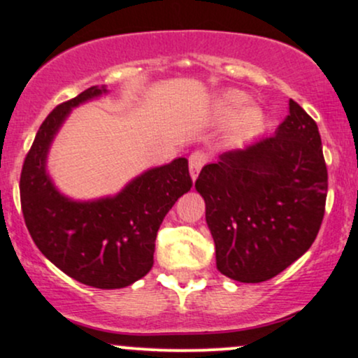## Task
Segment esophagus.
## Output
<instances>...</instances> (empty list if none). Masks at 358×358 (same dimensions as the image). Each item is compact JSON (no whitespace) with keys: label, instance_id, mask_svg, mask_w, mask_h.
I'll return each mask as SVG.
<instances>
[{"label":"esophagus","instance_id":"esophagus-1","mask_svg":"<svg viewBox=\"0 0 358 358\" xmlns=\"http://www.w3.org/2000/svg\"><path fill=\"white\" fill-rule=\"evenodd\" d=\"M205 162H207V156H205L202 151H195V153L190 155V158H188V165H190V175L193 180L199 176V171L202 170Z\"/></svg>","mask_w":358,"mask_h":358}]
</instances>
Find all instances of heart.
Returning <instances> with one entry per match:
<instances>
[{
    "label": "heart",
    "mask_w": 358,
    "mask_h": 358,
    "mask_svg": "<svg viewBox=\"0 0 358 358\" xmlns=\"http://www.w3.org/2000/svg\"><path fill=\"white\" fill-rule=\"evenodd\" d=\"M244 104H245L244 94L232 90V92H227L224 97H222L219 102V108H220V113L224 114L225 117L232 119L238 116V113L242 108H244ZM239 124L244 131H256L264 124V114H262V110H259L256 108L244 109L241 116L239 117Z\"/></svg>",
    "instance_id": "heart-1"
}]
</instances>
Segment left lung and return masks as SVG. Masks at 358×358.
<instances>
[{"instance_id": "obj_1", "label": "left lung", "mask_w": 358, "mask_h": 358, "mask_svg": "<svg viewBox=\"0 0 358 358\" xmlns=\"http://www.w3.org/2000/svg\"><path fill=\"white\" fill-rule=\"evenodd\" d=\"M195 188L217 269L241 282L268 281L311 248L323 222L328 171L318 126L289 99L274 136L222 153Z\"/></svg>"}]
</instances>
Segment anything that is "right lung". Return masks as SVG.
I'll return each mask as SVG.
<instances>
[{
    "label": "right lung",
    "mask_w": 358,
    "mask_h": 358,
    "mask_svg": "<svg viewBox=\"0 0 358 358\" xmlns=\"http://www.w3.org/2000/svg\"><path fill=\"white\" fill-rule=\"evenodd\" d=\"M102 92L85 89L45 117L23 162L20 200L28 232L48 261L82 285L116 289L150 273L159 225L193 182L188 162L178 158L145 171L113 199L72 202L60 195L45 171L48 148L71 109Z\"/></svg>",
    "instance_id": "right-lung-1"
}]
</instances>
